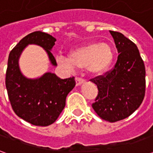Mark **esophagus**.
I'll use <instances>...</instances> for the list:
<instances>
[{"label":"esophagus","mask_w":153,"mask_h":153,"mask_svg":"<svg viewBox=\"0 0 153 153\" xmlns=\"http://www.w3.org/2000/svg\"><path fill=\"white\" fill-rule=\"evenodd\" d=\"M75 82H76V86H79L80 84H82L85 82V80L81 78H76L75 79Z\"/></svg>","instance_id":"34e87169"}]
</instances>
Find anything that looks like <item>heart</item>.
<instances>
[{
    "mask_svg": "<svg viewBox=\"0 0 153 153\" xmlns=\"http://www.w3.org/2000/svg\"><path fill=\"white\" fill-rule=\"evenodd\" d=\"M115 53L110 44L106 42L88 43L71 51L69 58L58 56V65L68 71H72L74 67L87 69L93 75H101L111 66Z\"/></svg>",
    "mask_w": 153,
    "mask_h": 153,
    "instance_id": "heart-1",
    "label": "heart"
}]
</instances>
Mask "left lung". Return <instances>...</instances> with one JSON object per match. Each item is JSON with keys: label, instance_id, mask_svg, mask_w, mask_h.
<instances>
[{"label": "left lung", "instance_id": "1", "mask_svg": "<svg viewBox=\"0 0 153 153\" xmlns=\"http://www.w3.org/2000/svg\"><path fill=\"white\" fill-rule=\"evenodd\" d=\"M118 51L112 70L91 81L98 88L93 110L102 120L115 122L138 109L145 95V66L138 47L118 32L110 31Z\"/></svg>", "mask_w": 153, "mask_h": 153}]
</instances>
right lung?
I'll return each mask as SVG.
<instances>
[{
	"mask_svg": "<svg viewBox=\"0 0 153 153\" xmlns=\"http://www.w3.org/2000/svg\"><path fill=\"white\" fill-rule=\"evenodd\" d=\"M56 39L41 31L22 38L9 55L5 74V87L12 109L19 117L38 126H47L56 121L65 106V99L75 86L74 78L61 79L47 72L37 79H28L21 73L19 65L20 55L28 45L43 48L52 65L56 61L51 49Z\"/></svg>",
	"mask_w": 153,
	"mask_h": 153,
	"instance_id": "obj_1",
	"label": "right lung"
}]
</instances>
